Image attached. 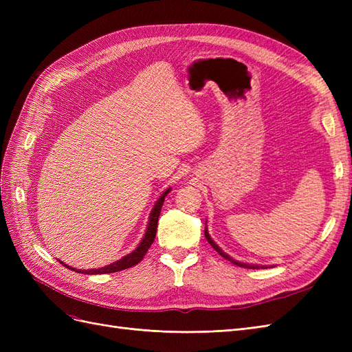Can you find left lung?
I'll use <instances>...</instances> for the list:
<instances>
[{"mask_svg":"<svg viewBox=\"0 0 352 352\" xmlns=\"http://www.w3.org/2000/svg\"><path fill=\"white\" fill-rule=\"evenodd\" d=\"M204 235H206V239L208 241V243L211 245V247L212 248H214L220 255H221V257L223 258H226V260H229L230 263H233V264H235V265H239V267H243V269H264V265H255V264H245V263H241V261H236V260H233L232 257H230V255H228L226 252H223L221 251V248H219V245L214 242V241H212L211 239V236L208 235V230H207V226H206V230H204Z\"/></svg>","mask_w":352,"mask_h":352,"instance_id":"8db88e82","label":"left lung"}]
</instances>
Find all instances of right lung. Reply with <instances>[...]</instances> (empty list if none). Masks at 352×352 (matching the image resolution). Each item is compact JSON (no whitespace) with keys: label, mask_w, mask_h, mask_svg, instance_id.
<instances>
[{"label":"right lung","mask_w":352,"mask_h":352,"mask_svg":"<svg viewBox=\"0 0 352 352\" xmlns=\"http://www.w3.org/2000/svg\"><path fill=\"white\" fill-rule=\"evenodd\" d=\"M168 192H170V189H167L166 192L157 199L155 206H154V208H153V211H151V214H150V220H148V228H146V232H145V235H144L141 243L138 245L135 251H132L131 254L124 255V257L120 258L119 261L111 263V264H109V265H104V267H101V269H92V270H76V269L70 267V265L65 264L63 261H60V263H61L63 265H65V267H69V269L73 270V272L83 273V274H105V273H114V272H120V270H124V269L133 267L135 264H138V263H140V261L144 258V255L146 254L148 248H150L151 243L154 242L155 232H157V223H158V217H160V211H162L164 198H166V195H167Z\"/></svg>","instance_id":"add662e5"}]
</instances>
